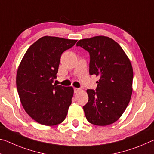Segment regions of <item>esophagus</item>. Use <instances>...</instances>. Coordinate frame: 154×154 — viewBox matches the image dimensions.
Masks as SVG:
<instances>
[{
	"label": "esophagus",
	"instance_id": "34e87169",
	"mask_svg": "<svg viewBox=\"0 0 154 154\" xmlns=\"http://www.w3.org/2000/svg\"><path fill=\"white\" fill-rule=\"evenodd\" d=\"M81 89L80 88H74V91H75V93H77V92H79Z\"/></svg>",
	"mask_w": 154,
	"mask_h": 154
}]
</instances>
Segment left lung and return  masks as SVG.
Segmentation results:
<instances>
[{
    "label": "left lung",
    "instance_id": "left-lung-1",
    "mask_svg": "<svg viewBox=\"0 0 154 154\" xmlns=\"http://www.w3.org/2000/svg\"><path fill=\"white\" fill-rule=\"evenodd\" d=\"M90 55V75L99 77L96 91L87 90L88 101L84 106L89 123L106 126L122 116L132 94L133 68L121 46L103 35L82 39L77 42Z\"/></svg>",
    "mask_w": 154,
    "mask_h": 154
}]
</instances>
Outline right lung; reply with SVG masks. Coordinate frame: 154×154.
<instances>
[{
	"mask_svg": "<svg viewBox=\"0 0 154 154\" xmlns=\"http://www.w3.org/2000/svg\"><path fill=\"white\" fill-rule=\"evenodd\" d=\"M77 40L44 36L30 46L19 65L16 86L24 110L44 125L62 123L72 103L74 90L52 84L61 55Z\"/></svg>",
	"mask_w": 154,
	"mask_h": 154,
	"instance_id": "obj_1",
	"label": "right lung"
}]
</instances>
